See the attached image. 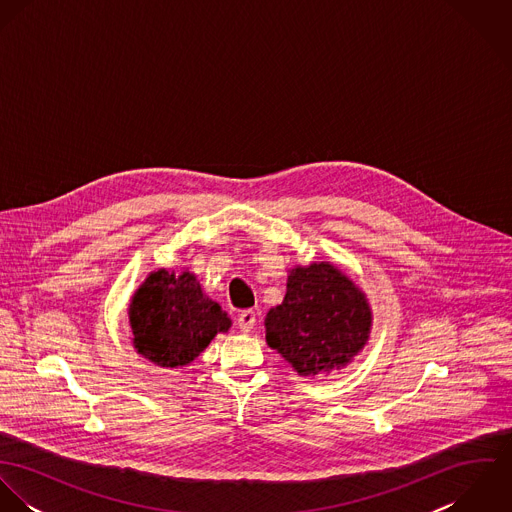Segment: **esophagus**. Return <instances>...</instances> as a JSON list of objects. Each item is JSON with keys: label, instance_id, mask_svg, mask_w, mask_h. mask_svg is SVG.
I'll return each mask as SVG.
<instances>
[{"label": "esophagus", "instance_id": "34e87169", "mask_svg": "<svg viewBox=\"0 0 512 512\" xmlns=\"http://www.w3.org/2000/svg\"><path fill=\"white\" fill-rule=\"evenodd\" d=\"M254 325H256V311L254 309L240 311V315H238V329L242 333H250L254 329Z\"/></svg>", "mask_w": 512, "mask_h": 512}]
</instances>
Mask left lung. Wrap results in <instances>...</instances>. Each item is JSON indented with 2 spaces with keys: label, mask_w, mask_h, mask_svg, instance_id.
I'll use <instances>...</instances> for the list:
<instances>
[{
  "label": "left lung",
  "mask_w": 512,
  "mask_h": 512,
  "mask_svg": "<svg viewBox=\"0 0 512 512\" xmlns=\"http://www.w3.org/2000/svg\"><path fill=\"white\" fill-rule=\"evenodd\" d=\"M266 341L299 376H327L355 361L370 339L366 293L335 264L293 266L280 305L264 319Z\"/></svg>",
  "instance_id": "obj_1"
}]
</instances>
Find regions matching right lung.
I'll return each mask as SVG.
<instances>
[{"instance_id": "1", "label": "right lung", "mask_w": 512, "mask_h": 512, "mask_svg": "<svg viewBox=\"0 0 512 512\" xmlns=\"http://www.w3.org/2000/svg\"><path fill=\"white\" fill-rule=\"evenodd\" d=\"M132 345L138 355L163 368L193 363L232 327L226 311L201 288L189 270H153L128 305Z\"/></svg>"}]
</instances>
